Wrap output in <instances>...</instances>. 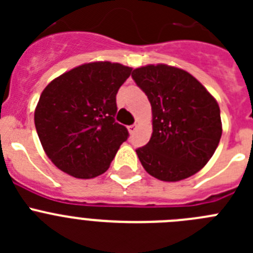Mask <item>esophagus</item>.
<instances>
[{
    "instance_id": "1",
    "label": "esophagus",
    "mask_w": 253,
    "mask_h": 253,
    "mask_svg": "<svg viewBox=\"0 0 253 253\" xmlns=\"http://www.w3.org/2000/svg\"><path fill=\"white\" fill-rule=\"evenodd\" d=\"M137 128H138V125H137V124L129 125V126H128V130H129V133H130V134H133L134 131L137 130Z\"/></svg>"
}]
</instances>
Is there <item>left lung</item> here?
Masks as SVG:
<instances>
[{
  "label": "left lung",
  "mask_w": 253,
  "mask_h": 253,
  "mask_svg": "<svg viewBox=\"0 0 253 253\" xmlns=\"http://www.w3.org/2000/svg\"><path fill=\"white\" fill-rule=\"evenodd\" d=\"M131 77L152 106L153 133L146 146L135 151L142 166L169 182L195 175L222 137L216 100L194 76L167 64L140 67Z\"/></svg>",
  "instance_id": "left-lung-1"
}]
</instances>
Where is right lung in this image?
Listing matches in <instances>:
<instances>
[{
    "label": "right lung",
    "instance_id": "obj_1",
    "mask_svg": "<svg viewBox=\"0 0 253 253\" xmlns=\"http://www.w3.org/2000/svg\"><path fill=\"white\" fill-rule=\"evenodd\" d=\"M131 69L92 62L63 73L44 88L35 109V128L58 169L77 178H93L109 169L129 137L115 114L116 93Z\"/></svg>",
    "mask_w": 253,
    "mask_h": 253
}]
</instances>
